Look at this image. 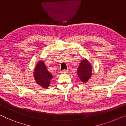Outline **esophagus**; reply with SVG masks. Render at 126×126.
I'll use <instances>...</instances> for the list:
<instances>
[{
  "label": "esophagus",
  "mask_w": 126,
  "mask_h": 126,
  "mask_svg": "<svg viewBox=\"0 0 126 126\" xmlns=\"http://www.w3.org/2000/svg\"><path fill=\"white\" fill-rule=\"evenodd\" d=\"M67 71H68L67 70H63V71H61V73L63 74H66L67 73Z\"/></svg>",
  "instance_id": "esophagus-1"
}]
</instances>
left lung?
<instances>
[{
    "label": "left lung",
    "mask_w": 126,
    "mask_h": 126,
    "mask_svg": "<svg viewBox=\"0 0 126 126\" xmlns=\"http://www.w3.org/2000/svg\"><path fill=\"white\" fill-rule=\"evenodd\" d=\"M77 75L83 83H86L92 75V66L86 59L81 60L77 69Z\"/></svg>",
    "instance_id": "8db88e82"
}]
</instances>
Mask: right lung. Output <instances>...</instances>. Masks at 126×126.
<instances>
[{"instance_id": "right-lung-1", "label": "right lung", "mask_w": 126, "mask_h": 126, "mask_svg": "<svg viewBox=\"0 0 126 126\" xmlns=\"http://www.w3.org/2000/svg\"><path fill=\"white\" fill-rule=\"evenodd\" d=\"M33 76L36 83L44 89L49 87L50 80L53 78L52 74L47 70L43 60L39 61L36 64L33 72Z\"/></svg>"}]
</instances>
